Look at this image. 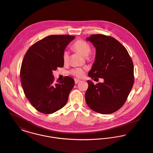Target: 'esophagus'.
Returning <instances> with one entry per match:
<instances>
[{"label": "esophagus", "mask_w": 153, "mask_h": 153, "mask_svg": "<svg viewBox=\"0 0 153 153\" xmlns=\"http://www.w3.org/2000/svg\"><path fill=\"white\" fill-rule=\"evenodd\" d=\"M80 81V80L79 79H75V83L76 84H78L79 82Z\"/></svg>", "instance_id": "1"}]
</instances>
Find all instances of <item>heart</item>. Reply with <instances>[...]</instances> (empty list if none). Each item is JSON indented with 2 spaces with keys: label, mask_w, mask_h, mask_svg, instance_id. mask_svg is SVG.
Segmentation results:
<instances>
[{
  "label": "heart",
  "mask_w": 153,
  "mask_h": 153,
  "mask_svg": "<svg viewBox=\"0 0 153 153\" xmlns=\"http://www.w3.org/2000/svg\"><path fill=\"white\" fill-rule=\"evenodd\" d=\"M72 48L75 51L79 53L82 56L86 57L87 59H91V56L90 54L91 48L90 45L87 42L82 40H78L73 43ZM62 58L64 63H66L68 61L69 54L67 51H64L63 52ZM69 73L75 76L80 78L83 76L84 72L82 69L77 68L71 70Z\"/></svg>",
  "instance_id": "obj_1"
}]
</instances>
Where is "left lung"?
<instances>
[{
  "label": "left lung",
  "instance_id": "8db88e82",
  "mask_svg": "<svg viewBox=\"0 0 153 153\" xmlns=\"http://www.w3.org/2000/svg\"><path fill=\"white\" fill-rule=\"evenodd\" d=\"M96 49V60L88 76L103 78L102 83L88 81L87 104L94 111L110 114L126 101L134 83V64L126 48L114 38L93 34L87 39Z\"/></svg>",
  "mask_w": 153,
  "mask_h": 153
}]
</instances>
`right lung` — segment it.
<instances>
[{
  "label": "right lung",
  "mask_w": 153,
  "mask_h": 153,
  "mask_svg": "<svg viewBox=\"0 0 153 153\" xmlns=\"http://www.w3.org/2000/svg\"><path fill=\"white\" fill-rule=\"evenodd\" d=\"M75 39L69 35H51L34 45L26 52L21 67L20 78L24 94L39 111L51 114L66 103L74 86V79L65 76L54 83L53 71L62 68L63 52Z\"/></svg>",
  "instance_id": "obj_1"
}]
</instances>
